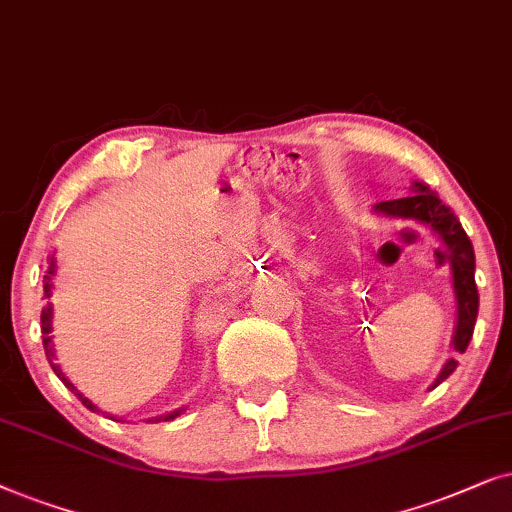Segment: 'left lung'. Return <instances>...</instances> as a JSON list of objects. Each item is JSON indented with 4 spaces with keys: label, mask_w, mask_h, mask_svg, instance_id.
<instances>
[{
    "label": "left lung",
    "mask_w": 512,
    "mask_h": 512,
    "mask_svg": "<svg viewBox=\"0 0 512 512\" xmlns=\"http://www.w3.org/2000/svg\"><path fill=\"white\" fill-rule=\"evenodd\" d=\"M414 194L405 196V199H393V201H381L377 203V213L395 215V217H412V220L431 224V229L442 238V243L447 245V252L440 250L442 262L452 264V276H454V290H456V302H459V323H456V335H454V351L463 353L468 349L470 337H473L475 318H478V285H475V252L473 243L466 231H463L459 217L452 213V208L445 206L440 201V196L431 192L421 182H414ZM456 360L452 358L445 365V370L440 372V377L435 379L433 388L442 384L449 374L456 370Z\"/></svg>",
    "instance_id": "left-lung-1"
}]
</instances>
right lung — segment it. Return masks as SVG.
<instances>
[{"mask_svg":"<svg viewBox=\"0 0 512 512\" xmlns=\"http://www.w3.org/2000/svg\"><path fill=\"white\" fill-rule=\"evenodd\" d=\"M51 276H53V262H51V269H49V274L44 276V297H51ZM42 335H44V349H46V356H53V351H51V346H49V344H51V337H49V335H51V309H49V304H46L44 309H42ZM53 372H56L58 377L63 379V384H65L67 388H70V391H72L74 395H77V398L81 400V403H84V405L88 407V410H93V412H95L93 403H88V400L84 398V395H81V393L77 391V388H74V386L70 384V381H67V379L63 377V372H60L56 365H53ZM177 414H180V412H173V414H168V417H163V421H170V419H175Z\"/></svg>","mask_w":512,"mask_h":512,"instance_id":"obj_1","label":"right lung"}]
</instances>
